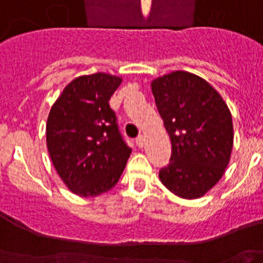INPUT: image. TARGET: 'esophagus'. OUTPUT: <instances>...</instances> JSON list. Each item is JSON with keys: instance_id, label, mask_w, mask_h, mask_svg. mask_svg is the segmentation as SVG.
<instances>
[{"instance_id": "esophagus-1", "label": "esophagus", "mask_w": 263, "mask_h": 263, "mask_svg": "<svg viewBox=\"0 0 263 263\" xmlns=\"http://www.w3.org/2000/svg\"><path fill=\"white\" fill-rule=\"evenodd\" d=\"M136 146H138V147L144 146V136H143L142 134H140V135L136 138Z\"/></svg>"}]
</instances>
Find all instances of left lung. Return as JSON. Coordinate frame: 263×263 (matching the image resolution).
Returning a JSON list of instances; mask_svg holds the SVG:
<instances>
[{
	"label": "left lung",
	"mask_w": 263,
	"mask_h": 263,
	"mask_svg": "<svg viewBox=\"0 0 263 263\" xmlns=\"http://www.w3.org/2000/svg\"><path fill=\"white\" fill-rule=\"evenodd\" d=\"M158 112L172 140L170 163L159 178L181 198L202 197L220 180L231 157L232 117L205 80L173 71L151 82Z\"/></svg>",
	"instance_id": "8db88e82"
}]
</instances>
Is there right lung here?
I'll return each instance as SVG.
<instances>
[{
	"instance_id": "right-lung-1",
	"label": "right lung",
	"mask_w": 263,
	"mask_h": 263,
	"mask_svg": "<svg viewBox=\"0 0 263 263\" xmlns=\"http://www.w3.org/2000/svg\"><path fill=\"white\" fill-rule=\"evenodd\" d=\"M121 78L82 76L65 87L47 119V148L62 181L81 197L110 191L131 155L109 106Z\"/></svg>"
}]
</instances>
